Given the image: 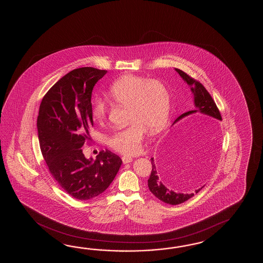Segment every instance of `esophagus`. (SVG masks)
<instances>
[{
  "label": "esophagus",
  "instance_id": "34e87169",
  "mask_svg": "<svg viewBox=\"0 0 263 263\" xmlns=\"http://www.w3.org/2000/svg\"><path fill=\"white\" fill-rule=\"evenodd\" d=\"M121 159H122L123 163H129V162H133V158L129 156H123Z\"/></svg>",
  "mask_w": 263,
  "mask_h": 263
}]
</instances>
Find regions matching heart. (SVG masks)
I'll use <instances>...</instances> for the list:
<instances>
[{
  "label": "heart",
  "mask_w": 263,
  "mask_h": 263,
  "mask_svg": "<svg viewBox=\"0 0 263 263\" xmlns=\"http://www.w3.org/2000/svg\"><path fill=\"white\" fill-rule=\"evenodd\" d=\"M109 96L115 103L128 107L127 127L112 132L107 143L114 151L125 155L139 152L146 130L161 132L167 124L171 112V94L167 85L157 79L137 75H125L111 85ZM109 112L107 102L96 99L92 116L103 122Z\"/></svg>",
  "instance_id": "obj_1"
}]
</instances>
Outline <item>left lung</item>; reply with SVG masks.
<instances>
[{
    "instance_id": "1",
    "label": "left lung",
    "mask_w": 263,
    "mask_h": 263,
    "mask_svg": "<svg viewBox=\"0 0 263 263\" xmlns=\"http://www.w3.org/2000/svg\"><path fill=\"white\" fill-rule=\"evenodd\" d=\"M176 70L181 76V78H183L187 84L193 86L191 89L195 95L196 108L192 111L184 112L181 116H179V118L176 119L175 122H177L180 118H184L186 116H189L192 114H201L203 118L209 119V120H213H213L215 121L217 119L222 120V116L219 111L218 107L213 101L212 96L210 95L207 89L204 87V85L200 82L191 77L190 75H188L187 73L180 70L179 68H176ZM151 160L152 169H151V177L147 180V185H148V188L151 193L156 196L158 199H160L161 201L164 202L166 204H170V205H179L183 202L187 201L188 199H190L191 197L194 196V194H180V193H176L174 191L169 190L167 187H165L162 183V180L159 177L158 167L155 164L153 158H151ZM203 187L204 186H202L196 190V194L201 190Z\"/></svg>"
}]
</instances>
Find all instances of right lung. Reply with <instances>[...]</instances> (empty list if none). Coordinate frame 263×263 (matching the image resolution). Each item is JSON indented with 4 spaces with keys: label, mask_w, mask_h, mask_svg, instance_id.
I'll return each mask as SVG.
<instances>
[{
    "label": "right lung",
    "mask_w": 263,
    "mask_h": 263,
    "mask_svg": "<svg viewBox=\"0 0 263 263\" xmlns=\"http://www.w3.org/2000/svg\"><path fill=\"white\" fill-rule=\"evenodd\" d=\"M106 72L95 67L73 69L50 87L40 103L36 126L42 156L52 178L78 200L106 190L122 163L108 149L100 151L95 162L83 153V146L91 141L92 90Z\"/></svg>",
    "instance_id": "1"
}]
</instances>
